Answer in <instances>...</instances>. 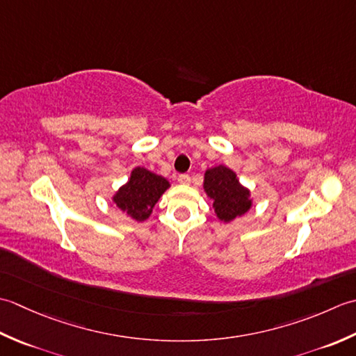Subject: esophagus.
<instances>
[{"mask_svg":"<svg viewBox=\"0 0 356 356\" xmlns=\"http://www.w3.org/2000/svg\"><path fill=\"white\" fill-rule=\"evenodd\" d=\"M177 181L179 184H188L191 183V175H187V173H181V175L177 177Z\"/></svg>","mask_w":356,"mask_h":356,"instance_id":"34e87169","label":"esophagus"}]
</instances>
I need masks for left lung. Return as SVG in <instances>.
I'll use <instances>...</instances> for the list:
<instances>
[{
	"label": "left lung",
	"mask_w": 356,
	"mask_h": 356,
	"mask_svg": "<svg viewBox=\"0 0 356 356\" xmlns=\"http://www.w3.org/2000/svg\"><path fill=\"white\" fill-rule=\"evenodd\" d=\"M204 192L213 201L215 213L224 222L234 221L236 216L244 215L252 207L250 191L244 187L236 173L226 168L216 165L204 173Z\"/></svg>",
	"instance_id": "left-lung-1"
}]
</instances>
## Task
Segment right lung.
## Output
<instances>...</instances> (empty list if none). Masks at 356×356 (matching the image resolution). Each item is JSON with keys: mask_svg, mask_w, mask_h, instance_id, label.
<instances>
[{"mask_svg": "<svg viewBox=\"0 0 356 356\" xmlns=\"http://www.w3.org/2000/svg\"><path fill=\"white\" fill-rule=\"evenodd\" d=\"M170 187L169 181L144 168H135L124 186L113 195V202L135 221H146L161 195Z\"/></svg>", "mask_w": 356, "mask_h": 356, "instance_id": "add662e5", "label": "right lung"}]
</instances>
